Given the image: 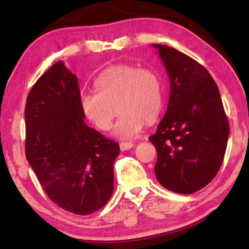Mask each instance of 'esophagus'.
I'll list each match as a JSON object with an SVG mask.
<instances>
[{
	"instance_id": "obj_1",
	"label": "esophagus",
	"mask_w": 249,
	"mask_h": 249,
	"mask_svg": "<svg viewBox=\"0 0 249 249\" xmlns=\"http://www.w3.org/2000/svg\"><path fill=\"white\" fill-rule=\"evenodd\" d=\"M134 146V144L131 143V142H121L120 143V149L121 151H126V150H129L131 147Z\"/></svg>"
}]
</instances>
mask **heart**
I'll list each match as a JSON object with an SVG mask.
<instances>
[{"label": "heart", "mask_w": 249, "mask_h": 249, "mask_svg": "<svg viewBox=\"0 0 249 249\" xmlns=\"http://www.w3.org/2000/svg\"><path fill=\"white\" fill-rule=\"evenodd\" d=\"M95 83L97 89L80 94L81 109L102 130L110 129L121 111L113 128V135L118 138H135L145 122H154L162 109L161 78L153 68L115 65L100 73Z\"/></svg>", "instance_id": "obj_1"}]
</instances>
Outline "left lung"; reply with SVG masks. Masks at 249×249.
<instances>
[{"instance_id":"1","label":"left lung","mask_w":249,"mask_h":249,"mask_svg":"<svg viewBox=\"0 0 249 249\" xmlns=\"http://www.w3.org/2000/svg\"><path fill=\"white\" fill-rule=\"evenodd\" d=\"M158 50L170 79L163 119L149 140L157 151V181L178 194H193L216 177L229 137L217 84L192 57L165 45Z\"/></svg>"}]
</instances>
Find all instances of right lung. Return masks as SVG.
<instances>
[{"instance_id":"add662e5","label":"right lung","mask_w":249,"mask_h":249,"mask_svg":"<svg viewBox=\"0 0 249 249\" xmlns=\"http://www.w3.org/2000/svg\"><path fill=\"white\" fill-rule=\"evenodd\" d=\"M24 115L25 156L47 196L77 215L102 209L120 146L86 124L77 76L62 61L32 88Z\"/></svg>"}]
</instances>
